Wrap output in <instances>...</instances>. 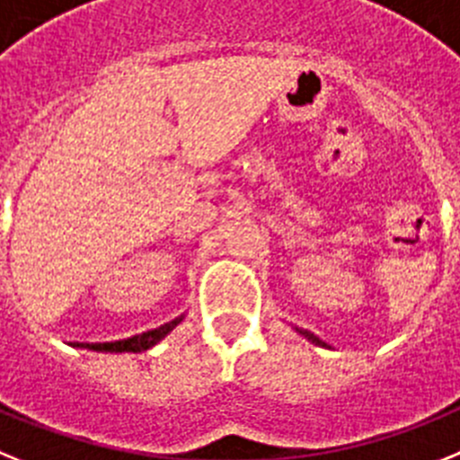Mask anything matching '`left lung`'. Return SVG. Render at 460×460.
I'll list each match as a JSON object with an SVG mask.
<instances>
[{
	"label": "left lung",
	"instance_id": "obj_1",
	"mask_svg": "<svg viewBox=\"0 0 460 460\" xmlns=\"http://www.w3.org/2000/svg\"><path fill=\"white\" fill-rule=\"evenodd\" d=\"M303 335H305V338H307V341H313V342H317V345H322V347H326V345H324V342H322V341H319V338H317V335H313V333H307V331H303Z\"/></svg>",
	"mask_w": 460,
	"mask_h": 460
}]
</instances>
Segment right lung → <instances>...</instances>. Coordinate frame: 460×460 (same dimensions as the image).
I'll use <instances>...</instances> for the list:
<instances>
[{
  "mask_svg": "<svg viewBox=\"0 0 460 460\" xmlns=\"http://www.w3.org/2000/svg\"><path fill=\"white\" fill-rule=\"evenodd\" d=\"M181 322H182V317H178V319H173V322H169V324H164V326H159V329H153V331H146V333L134 335V338H127V341L81 342V345H75V347H87V349H94V351H134L136 354V351H146V349H150V347L157 345L164 335L171 333V331L181 324Z\"/></svg>",
  "mask_w": 460,
  "mask_h": 460,
  "instance_id": "1",
  "label": "right lung"
}]
</instances>
